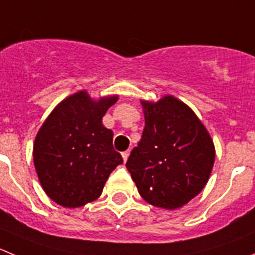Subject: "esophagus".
<instances>
[{"label": "esophagus", "mask_w": 255, "mask_h": 255, "mask_svg": "<svg viewBox=\"0 0 255 255\" xmlns=\"http://www.w3.org/2000/svg\"><path fill=\"white\" fill-rule=\"evenodd\" d=\"M121 155H123L124 161L126 162V160H128V157H129V155H130V150H125V151L121 152Z\"/></svg>", "instance_id": "1"}]
</instances>
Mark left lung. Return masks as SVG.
<instances>
[{"label": "left lung", "instance_id": "8db88e82", "mask_svg": "<svg viewBox=\"0 0 255 255\" xmlns=\"http://www.w3.org/2000/svg\"><path fill=\"white\" fill-rule=\"evenodd\" d=\"M145 128L126 168L139 194L154 207L176 209L208 183L215 150L212 137L190 108L173 96L141 101Z\"/></svg>", "mask_w": 255, "mask_h": 255}]
</instances>
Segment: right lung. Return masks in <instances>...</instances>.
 I'll use <instances>...</instances> for the list:
<instances>
[{"label":"right lung","mask_w":255,"mask_h":255,"mask_svg":"<svg viewBox=\"0 0 255 255\" xmlns=\"http://www.w3.org/2000/svg\"><path fill=\"white\" fill-rule=\"evenodd\" d=\"M118 96L93 101L74 94L50 114L33 144V162L43 190L65 208L94 202L114 169L123 164L113 146V131L103 116Z\"/></svg>","instance_id":"1"}]
</instances>
